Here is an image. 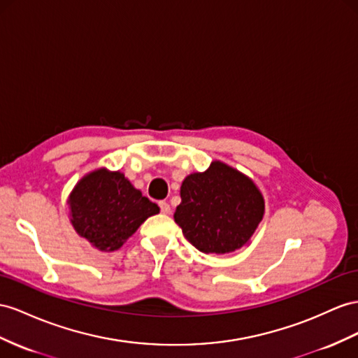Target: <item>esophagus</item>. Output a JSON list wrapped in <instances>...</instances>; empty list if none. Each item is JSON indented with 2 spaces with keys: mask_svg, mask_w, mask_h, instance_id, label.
Masks as SVG:
<instances>
[{
  "mask_svg": "<svg viewBox=\"0 0 358 358\" xmlns=\"http://www.w3.org/2000/svg\"><path fill=\"white\" fill-rule=\"evenodd\" d=\"M159 206H160L162 213H164V215H169L171 213V206L166 203V201H160Z\"/></svg>",
  "mask_w": 358,
  "mask_h": 358,
  "instance_id": "esophagus-1",
  "label": "esophagus"
}]
</instances>
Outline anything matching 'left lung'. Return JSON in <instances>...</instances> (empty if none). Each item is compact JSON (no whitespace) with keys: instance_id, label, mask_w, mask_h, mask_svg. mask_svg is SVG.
<instances>
[{"instance_id":"8db88e82","label":"left lung","mask_w":358,"mask_h":358,"mask_svg":"<svg viewBox=\"0 0 358 358\" xmlns=\"http://www.w3.org/2000/svg\"><path fill=\"white\" fill-rule=\"evenodd\" d=\"M264 213L254 182L221 162L190 173L181 185L176 222L186 239L206 254H227L251 239Z\"/></svg>"}]
</instances>
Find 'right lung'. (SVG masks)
I'll list each match as a JSON object with an SVG mask.
<instances>
[{"label":"right lung","mask_w":358,"mask_h":358,"mask_svg":"<svg viewBox=\"0 0 358 358\" xmlns=\"http://www.w3.org/2000/svg\"><path fill=\"white\" fill-rule=\"evenodd\" d=\"M76 231L101 251H115L159 206L133 187L124 173L98 169L81 178L69 196Z\"/></svg>","instance_id":"obj_1"}]
</instances>
